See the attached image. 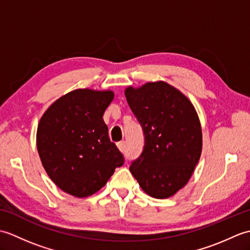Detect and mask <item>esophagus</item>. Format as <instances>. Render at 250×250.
Masks as SVG:
<instances>
[{
	"label": "esophagus",
	"instance_id": "1",
	"mask_svg": "<svg viewBox=\"0 0 250 250\" xmlns=\"http://www.w3.org/2000/svg\"><path fill=\"white\" fill-rule=\"evenodd\" d=\"M117 147L119 148V150L121 152H124L125 150V141H121V142H118L117 143Z\"/></svg>",
	"mask_w": 250,
	"mask_h": 250
}]
</instances>
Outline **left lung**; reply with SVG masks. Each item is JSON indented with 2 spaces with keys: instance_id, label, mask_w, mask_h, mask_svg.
<instances>
[{
  "instance_id": "8db88e82",
  "label": "left lung",
  "mask_w": 250,
  "mask_h": 250,
  "mask_svg": "<svg viewBox=\"0 0 250 250\" xmlns=\"http://www.w3.org/2000/svg\"><path fill=\"white\" fill-rule=\"evenodd\" d=\"M125 94L145 136L130 171L148 195L169 198L185 187L200 160L199 116L190 100L166 82L130 86Z\"/></svg>"
}]
</instances>
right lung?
Wrapping results in <instances>:
<instances>
[{
    "instance_id": "add662e5",
    "label": "right lung",
    "mask_w": 250,
    "mask_h": 250,
    "mask_svg": "<svg viewBox=\"0 0 250 250\" xmlns=\"http://www.w3.org/2000/svg\"><path fill=\"white\" fill-rule=\"evenodd\" d=\"M113 99L110 90L76 89L52 103L37 126V151L45 171L76 198L98 192L125 162L103 120Z\"/></svg>"
}]
</instances>
